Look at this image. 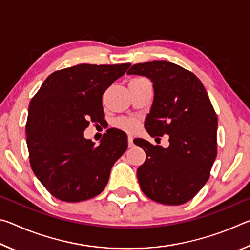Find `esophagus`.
Here are the masks:
<instances>
[{
	"instance_id": "34e87169",
	"label": "esophagus",
	"mask_w": 250,
	"mask_h": 250,
	"mask_svg": "<svg viewBox=\"0 0 250 250\" xmlns=\"http://www.w3.org/2000/svg\"><path fill=\"white\" fill-rule=\"evenodd\" d=\"M128 145H129V147L133 146V138L131 137V135H129V137H128Z\"/></svg>"
}]
</instances>
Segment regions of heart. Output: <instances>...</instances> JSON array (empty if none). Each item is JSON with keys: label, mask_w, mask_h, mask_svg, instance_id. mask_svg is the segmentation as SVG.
<instances>
[{"label": "heart", "mask_w": 250, "mask_h": 250, "mask_svg": "<svg viewBox=\"0 0 250 250\" xmlns=\"http://www.w3.org/2000/svg\"><path fill=\"white\" fill-rule=\"evenodd\" d=\"M113 126L117 129L126 131V132H132L138 128V121L132 119V118L121 117L113 121Z\"/></svg>", "instance_id": "b5f03b06"}]
</instances>
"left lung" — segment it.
Listing matches in <instances>:
<instances>
[{"label": "left lung", "mask_w": 250, "mask_h": 250, "mask_svg": "<svg viewBox=\"0 0 250 250\" xmlns=\"http://www.w3.org/2000/svg\"><path fill=\"white\" fill-rule=\"evenodd\" d=\"M126 74L152 80L154 99L145 126L151 137L170 138L167 149L143 139L133 140L146 154L137 171L140 188L161 204H184L209 179L217 155V115L213 104L201 80L173 62H140Z\"/></svg>", "instance_id": "left-lung-1"}]
</instances>
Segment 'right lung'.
<instances>
[{
  "label": "right lung",
  "mask_w": 250,
  "mask_h": 250,
  "mask_svg": "<svg viewBox=\"0 0 250 250\" xmlns=\"http://www.w3.org/2000/svg\"><path fill=\"white\" fill-rule=\"evenodd\" d=\"M131 64H80L50 74L29 103V163L54 197L89 200L104 191L110 171L128 147L121 130L108 129L100 145L83 138L90 122L104 119L103 95Z\"/></svg>",
  "instance_id": "1"
}]
</instances>
